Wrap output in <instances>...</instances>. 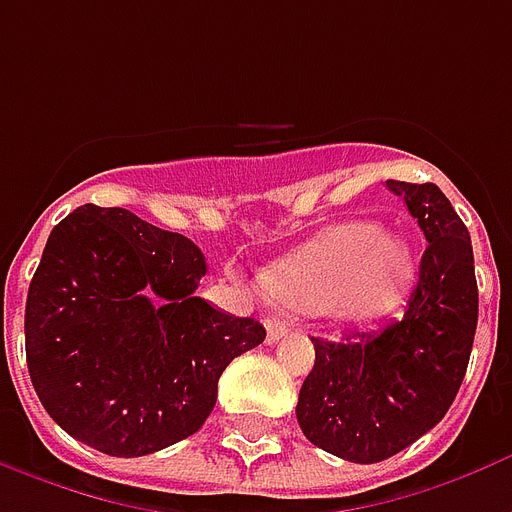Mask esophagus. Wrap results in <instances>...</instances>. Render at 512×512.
Listing matches in <instances>:
<instances>
[{
	"label": "esophagus",
	"instance_id": "obj_1",
	"mask_svg": "<svg viewBox=\"0 0 512 512\" xmlns=\"http://www.w3.org/2000/svg\"><path fill=\"white\" fill-rule=\"evenodd\" d=\"M266 334H268V343H279V340H282V337L288 334V323L279 321V318H268Z\"/></svg>",
	"mask_w": 512,
	"mask_h": 512
}]
</instances>
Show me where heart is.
<instances>
[{"label": "heart", "mask_w": 512, "mask_h": 512, "mask_svg": "<svg viewBox=\"0 0 512 512\" xmlns=\"http://www.w3.org/2000/svg\"><path fill=\"white\" fill-rule=\"evenodd\" d=\"M414 277V257L378 224L351 222L323 230L263 271L274 304L367 318L389 310Z\"/></svg>", "instance_id": "b5f03b06"}]
</instances>
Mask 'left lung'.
I'll return each mask as SVG.
<instances>
[{"mask_svg": "<svg viewBox=\"0 0 512 512\" xmlns=\"http://www.w3.org/2000/svg\"><path fill=\"white\" fill-rule=\"evenodd\" d=\"M425 233L417 288L397 321L318 340L299 392L304 436L351 463L392 458L439 425L461 389L477 329L472 238L436 183L386 180Z\"/></svg>", "mask_w": 512, "mask_h": 512, "instance_id": "1", "label": "left lung"}]
</instances>
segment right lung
<instances>
[{"instance_id": "obj_1", "label": "right lung", "mask_w": 512, "mask_h": 512, "mask_svg": "<svg viewBox=\"0 0 512 512\" xmlns=\"http://www.w3.org/2000/svg\"><path fill=\"white\" fill-rule=\"evenodd\" d=\"M202 277L200 246L126 208L82 205L51 230L24 337L32 386L65 433L139 458L202 428L224 367L266 340L255 318L200 299Z\"/></svg>"}]
</instances>
